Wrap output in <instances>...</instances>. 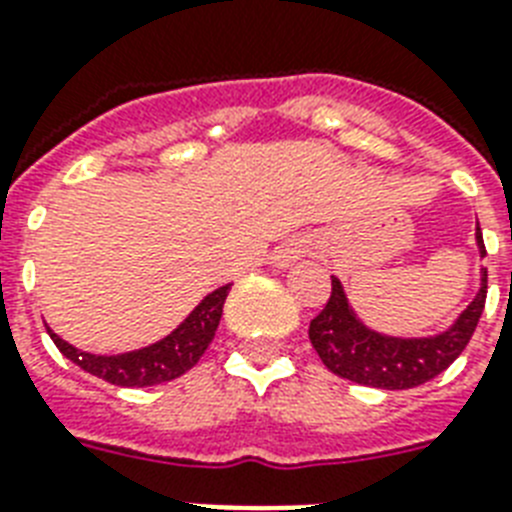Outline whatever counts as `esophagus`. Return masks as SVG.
<instances>
[{
    "label": "esophagus",
    "instance_id": "esophagus-1",
    "mask_svg": "<svg viewBox=\"0 0 512 512\" xmlns=\"http://www.w3.org/2000/svg\"><path fill=\"white\" fill-rule=\"evenodd\" d=\"M306 251H308L306 240H298V238L287 240V243H282V246L272 253V264L280 266V269H285V266H290L293 261L301 259Z\"/></svg>",
    "mask_w": 512,
    "mask_h": 512
}]
</instances>
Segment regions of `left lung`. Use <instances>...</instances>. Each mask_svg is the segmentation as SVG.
Here are the masks:
<instances>
[{"label": "left lung", "mask_w": 512, "mask_h": 512, "mask_svg": "<svg viewBox=\"0 0 512 512\" xmlns=\"http://www.w3.org/2000/svg\"><path fill=\"white\" fill-rule=\"evenodd\" d=\"M479 256H487L481 227L476 222ZM487 301V269L481 266V285L453 324L437 335L395 337L363 324L353 311L345 287L332 277V295L322 314L311 319L308 340L332 374L377 390H411L429 382L466 350Z\"/></svg>", "instance_id": "obj_1"}]
</instances>
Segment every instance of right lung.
<instances>
[{"instance_id":"right-lung-1","label":"right lung","mask_w":512,"mask_h":512,"mask_svg":"<svg viewBox=\"0 0 512 512\" xmlns=\"http://www.w3.org/2000/svg\"><path fill=\"white\" fill-rule=\"evenodd\" d=\"M227 293H230V285L217 287L172 329L170 335L151 342L146 348L117 353V356H96V353L80 350L62 340L57 332H52V327H46V332L59 348V353L88 374L117 384V387H154V384L177 379L180 374L193 369L198 358L204 356L209 342L214 340L219 319H222Z\"/></svg>"}]
</instances>
